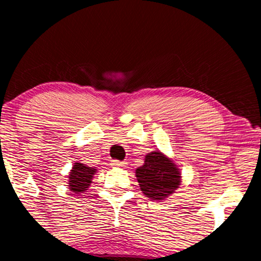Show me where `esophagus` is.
I'll use <instances>...</instances> for the list:
<instances>
[{
	"label": "esophagus",
	"instance_id": "esophagus-1",
	"mask_svg": "<svg viewBox=\"0 0 261 261\" xmlns=\"http://www.w3.org/2000/svg\"><path fill=\"white\" fill-rule=\"evenodd\" d=\"M112 166H115V167H126V163L125 162H121V161H112Z\"/></svg>",
	"mask_w": 261,
	"mask_h": 261
}]
</instances>
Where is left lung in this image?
I'll list each match as a JSON object with an SVG mask.
<instances>
[{
	"label": "left lung",
	"instance_id": "left-lung-1",
	"mask_svg": "<svg viewBox=\"0 0 261 261\" xmlns=\"http://www.w3.org/2000/svg\"><path fill=\"white\" fill-rule=\"evenodd\" d=\"M140 189L151 200H164L180 185V173L175 164L161 152L146 155L145 164L136 169Z\"/></svg>",
	"mask_w": 261,
	"mask_h": 261
}]
</instances>
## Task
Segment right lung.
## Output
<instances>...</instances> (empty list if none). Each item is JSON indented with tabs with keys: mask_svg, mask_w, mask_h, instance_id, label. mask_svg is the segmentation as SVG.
Returning a JSON list of instances; mask_svg holds the SVG:
<instances>
[{
	"mask_svg": "<svg viewBox=\"0 0 261 261\" xmlns=\"http://www.w3.org/2000/svg\"><path fill=\"white\" fill-rule=\"evenodd\" d=\"M95 170L97 169L92 168V167H87L82 163H74L70 176H68V180H70L68 187H70L71 191L76 194L86 191L87 188L91 185Z\"/></svg>",
	"mask_w": 261,
	"mask_h": 261,
	"instance_id": "1",
	"label": "right lung"
}]
</instances>
